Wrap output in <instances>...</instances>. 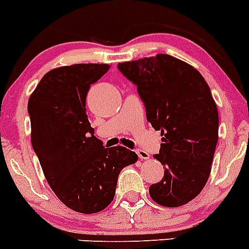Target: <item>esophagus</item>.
Here are the masks:
<instances>
[{
    "mask_svg": "<svg viewBox=\"0 0 249 249\" xmlns=\"http://www.w3.org/2000/svg\"><path fill=\"white\" fill-rule=\"evenodd\" d=\"M136 153H138L139 159H141V160H148V159H150V153L146 152V151H143V150H136Z\"/></svg>",
    "mask_w": 249,
    "mask_h": 249,
    "instance_id": "1",
    "label": "esophagus"
}]
</instances>
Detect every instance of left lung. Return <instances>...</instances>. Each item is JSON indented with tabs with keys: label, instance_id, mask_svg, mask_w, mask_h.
Segmentation results:
<instances>
[{
	"label": "left lung",
	"instance_id": "8db88e82",
	"mask_svg": "<svg viewBox=\"0 0 249 249\" xmlns=\"http://www.w3.org/2000/svg\"><path fill=\"white\" fill-rule=\"evenodd\" d=\"M138 87L146 118L162 136L155 159L163 164L161 182L150 187L153 201L178 208L205 187L219 140V113L200 72L171 55L119 62Z\"/></svg>",
	"mask_w": 249,
	"mask_h": 249
}]
</instances>
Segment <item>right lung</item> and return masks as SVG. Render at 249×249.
<instances>
[{"instance_id":"add662e5","label":"right lung","mask_w":249,"mask_h":249,"mask_svg":"<svg viewBox=\"0 0 249 249\" xmlns=\"http://www.w3.org/2000/svg\"><path fill=\"white\" fill-rule=\"evenodd\" d=\"M107 64H76L44 75L28 102L32 145L44 176L71 210L94 213L113 201L118 177L138 155L123 146L106 148L88 122L89 87Z\"/></svg>"}]
</instances>
